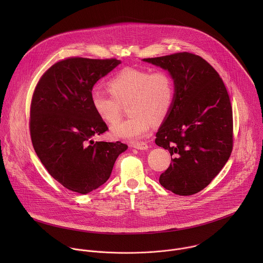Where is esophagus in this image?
<instances>
[{
	"label": "esophagus",
	"instance_id": "obj_1",
	"mask_svg": "<svg viewBox=\"0 0 263 263\" xmlns=\"http://www.w3.org/2000/svg\"><path fill=\"white\" fill-rule=\"evenodd\" d=\"M131 145L137 149H146L148 147V144L146 142H134Z\"/></svg>",
	"mask_w": 263,
	"mask_h": 263
}]
</instances>
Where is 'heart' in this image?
Here are the masks:
<instances>
[{"label": "heart", "instance_id": "heart-1", "mask_svg": "<svg viewBox=\"0 0 263 263\" xmlns=\"http://www.w3.org/2000/svg\"><path fill=\"white\" fill-rule=\"evenodd\" d=\"M108 95L93 89L91 106L98 117L108 125L118 123L123 106H128L130 119L111 128L115 137L136 141L151 132L154 121L165 120L173 107L175 84L165 70L125 67L107 82Z\"/></svg>", "mask_w": 263, "mask_h": 263}]
</instances>
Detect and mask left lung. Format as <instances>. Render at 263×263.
Instances as JSON below:
<instances>
[{
  "instance_id": "1",
  "label": "left lung",
  "mask_w": 263,
  "mask_h": 263,
  "mask_svg": "<svg viewBox=\"0 0 263 263\" xmlns=\"http://www.w3.org/2000/svg\"><path fill=\"white\" fill-rule=\"evenodd\" d=\"M143 61L167 69L175 84L173 107L155 139L175 157L159 182L176 195H195L210 184L232 152L233 114L227 88L218 72L193 53Z\"/></svg>"
}]
</instances>
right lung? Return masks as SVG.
<instances>
[{"mask_svg":"<svg viewBox=\"0 0 263 263\" xmlns=\"http://www.w3.org/2000/svg\"><path fill=\"white\" fill-rule=\"evenodd\" d=\"M121 63L116 58L69 57L54 63L37 83L30 107V135L49 174L81 195L103 185L128 145L93 141L108 131L95 112L90 93L102 77Z\"/></svg>","mask_w":263,"mask_h":263,"instance_id":"add662e5","label":"right lung"}]
</instances>
